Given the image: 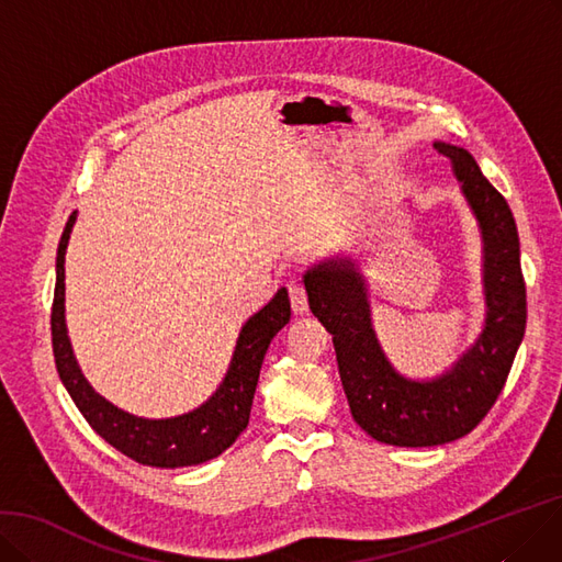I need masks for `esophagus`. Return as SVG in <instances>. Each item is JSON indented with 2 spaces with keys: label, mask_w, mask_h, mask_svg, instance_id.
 Returning a JSON list of instances; mask_svg holds the SVG:
<instances>
[{
  "label": "esophagus",
  "mask_w": 562,
  "mask_h": 562,
  "mask_svg": "<svg viewBox=\"0 0 562 562\" xmlns=\"http://www.w3.org/2000/svg\"><path fill=\"white\" fill-rule=\"evenodd\" d=\"M288 293H290V306H293L295 313L308 311V295H306V288L302 283H290Z\"/></svg>",
  "instance_id": "obj_1"
}]
</instances>
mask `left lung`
<instances>
[{
  "label": "left lung",
  "mask_w": 562,
  "mask_h": 562,
  "mask_svg": "<svg viewBox=\"0 0 562 562\" xmlns=\"http://www.w3.org/2000/svg\"><path fill=\"white\" fill-rule=\"evenodd\" d=\"M434 147L452 161L484 237L486 325L452 371L415 383L392 369L371 327L362 277L350 260H327L304 277L313 316L331 334L355 422L378 442L396 447H434L473 431L503 392L526 331L519 233L507 200L473 154L445 143Z\"/></svg>",
  "instance_id": "1"
}]
</instances>
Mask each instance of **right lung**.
Returning <instances> with one entry per match:
<instances>
[{
    "label": "right lung",
    "mask_w": 562,
    "mask_h": 562,
    "mask_svg": "<svg viewBox=\"0 0 562 562\" xmlns=\"http://www.w3.org/2000/svg\"><path fill=\"white\" fill-rule=\"evenodd\" d=\"M76 223V212L66 221L57 246V281L50 313L53 352L59 380L87 424L117 452L143 465L182 468L198 465L226 452L246 429L265 352L277 331L290 321L288 290L265 304L239 331L231 369L218 390L203 406L182 417L143 419L133 417L99 396L78 369L64 323V254Z\"/></svg>",
    "instance_id": "1"
}]
</instances>
